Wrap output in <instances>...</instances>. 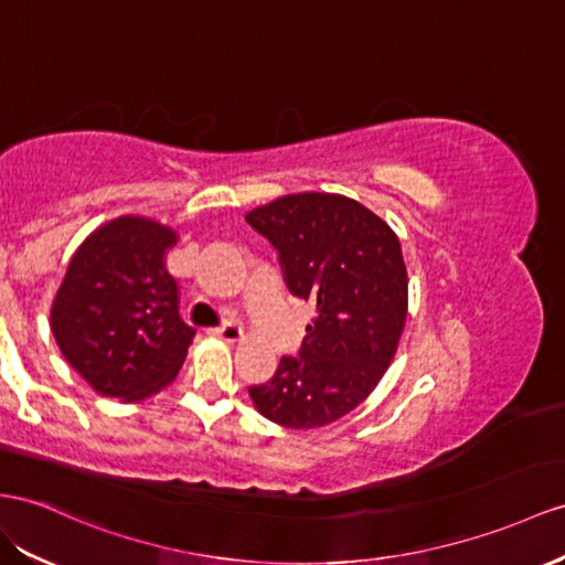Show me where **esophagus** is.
Masks as SVG:
<instances>
[{
	"label": "esophagus",
	"instance_id": "esophagus-1",
	"mask_svg": "<svg viewBox=\"0 0 565 565\" xmlns=\"http://www.w3.org/2000/svg\"><path fill=\"white\" fill-rule=\"evenodd\" d=\"M210 334L220 337V339H224V341H228V343H236V341L243 339V329H241L236 322H222L220 327L210 329Z\"/></svg>",
	"mask_w": 565,
	"mask_h": 565
}]
</instances>
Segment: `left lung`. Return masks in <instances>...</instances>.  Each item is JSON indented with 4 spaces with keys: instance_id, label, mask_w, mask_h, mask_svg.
<instances>
[{
    "instance_id": "8db88e82",
    "label": "left lung",
    "mask_w": 565,
    "mask_h": 565,
    "mask_svg": "<svg viewBox=\"0 0 565 565\" xmlns=\"http://www.w3.org/2000/svg\"><path fill=\"white\" fill-rule=\"evenodd\" d=\"M245 222L277 250L288 291L315 308L298 353L248 394L281 427L334 423L367 398L396 353L408 310L401 243L377 214L329 193L279 198Z\"/></svg>"
}]
</instances>
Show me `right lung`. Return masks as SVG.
Listing matches in <instances>:
<instances>
[{
    "label": "right lung",
    "mask_w": 565,
    "mask_h": 565,
    "mask_svg": "<svg viewBox=\"0 0 565 565\" xmlns=\"http://www.w3.org/2000/svg\"><path fill=\"white\" fill-rule=\"evenodd\" d=\"M171 228L119 216L85 238L52 306V334L66 363L97 394L142 401L169 386L195 329L179 315L164 269Z\"/></svg>",
    "instance_id": "obj_1"
}]
</instances>
